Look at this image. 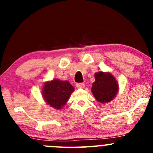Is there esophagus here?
<instances>
[{
  "label": "esophagus",
  "mask_w": 153,
  "mask_h": 153,
  "mask_svg": "<svg viewBox=\"0 0 153 153\" xmlns=\"http://www.w3.org/2000/svg\"><path fill=\"white\" fill-rule=\"evenodd\" d=\"M76 87L78 89H83V88L85 87V85L83 83H78V84H76Z\"/></svg>",
  "instance_id": "esophagus-1"
}]
</instances>
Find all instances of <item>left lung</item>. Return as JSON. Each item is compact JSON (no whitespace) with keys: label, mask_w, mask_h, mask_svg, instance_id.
<instances>
[{"label":"left lung","mask_w":153,"mask_h":153,"mask_svg":"<svg viewBox=\"0 0 153 153\" xmlns=\"http://www.w3.org/2000/svg\"><path fill=\"white\" fill-rule=\"evenodd\" d=\"M95 82L91 89L96 101L101 104L112 101L118 92L119 86L116 78L109 72H100L95 74Z\"/></svg>","instance_id":"obj_1"}]
</instances>
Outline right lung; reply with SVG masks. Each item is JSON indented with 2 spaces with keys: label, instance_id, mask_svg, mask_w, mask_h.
I'll use <instances>...</instances> for the list:
<instances>
[{
  "label": "right lung",
  "instance_id": "add662e5",
  "mask_svg": "<svg viewBox=\"0 0 153 153\" xmlns=\"http://www.w3.org/2000/svg\"><path fill=\"white\" fill-rule=\"evenodd\" d=\"M74 90L69 81L53 79L44 83L41 94L48 105L55 109H61L66 105Z\"/></svg>",
  "mask_w": 153,
  "mask_h": 153
}]
</instances>
